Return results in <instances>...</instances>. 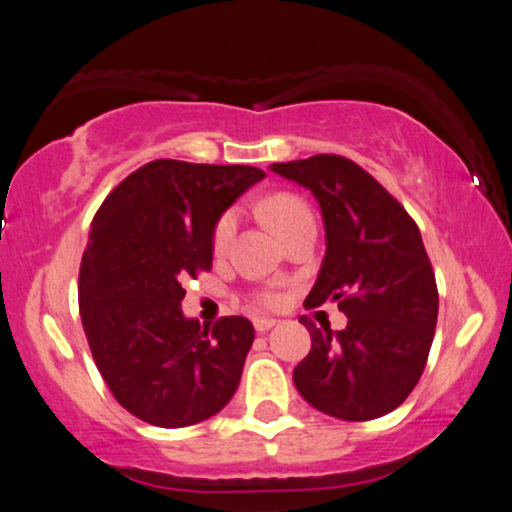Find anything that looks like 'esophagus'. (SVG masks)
I'll list each match as a JSON object with an SVG mask.
<instances>
[{
    "label": "esophagus",
    "mask_w": 512,
    "mask_h": 512,
    "mask_svg": "<svg viewBox=\"0 0 512 512\" xmlns=\"http://www.w3.org/2000/svg\"><path fill=\"white\" fill-rule=\"evenodd\" d=\"M253 325H255L257 334H264V331H269V329L276 327L278 320H273V318H255Z\"/></svg>",
    "instance_id": "esophagus-1"
}]
</instances>
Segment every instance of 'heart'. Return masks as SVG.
<instances>
[{
	"label": "heart",
	"mask_w": 512,
	"mask_h": 512,
	"mask_svg": "<svg viewBox=\"0 0 512 512\" xmlns=\"http://www.w3.org/2000/svg\"><path fill=\"white\" fill-rule=\"evenodd\" d=\"M264 215L266 220L271 222V227L276 229V232L283 236L292 234L294 229H297L301 222L306 220H313L311 211H308V206L304 201L292 197V194H273L271 199L264 201ZM236 229H239V211L236 208H229L218 218L213 227V250L218 255L227 253L229 246H232L234 236H236ZM257 301L262 306H276L278 304V294L273 292H262L257 297Z\"/></svg>",
	"instance_id": "obj_1"
}]
</instances>
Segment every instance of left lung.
<instances>
[{
	"instance_id": "8db88e82",
	"label": "left lung",
	"mask_w": 512,
	"mask_h": 512,
	"mask_svg": "<svg viewBox=\"0 0 512 512\" xmlns=\"http://www.w3.org/2000/svg\"><path fill=\"white\" fill-rule=\"evenodd\" d=\"M318 199L327 253L304 306L336 301L348 325L331 331L299 318L311 352L294 387L313 408L364 422L399 408L427 366L438 290L420 229L376 178L341 155L271 164Z\"/></svg>"
}]
</instances>
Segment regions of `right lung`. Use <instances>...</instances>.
I'll use <instances>...</instances> for the list:
<instances>
[{
  "instance_id": "add662e5",
  "label": "right lung",
  "mask_w": 512,
  "mask_h": 512,
  "mask_svg": "<svg viewBox=\"0 0 512 512\" xmlns=\"http://www.w3.org/2000/svg\"><path fill=\"white\" fill-rule=\"evenodd\" d=\"M264 176L246 164L155 160L99 206L78 308L99 373L139 420L190 427L234 397L255 329L241 315L213 327L185 318L183 280L211 269L215 222Z\"/></svg>"
}]
</instances>
